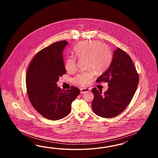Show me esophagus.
<instances>
[{
    "instance_id": "1",
    "label": "esophagus",
    "mask_w": 158,
    "mask_h": 158,
    "mask_svg": "<svg viewBox=\"0 0 158 158\" xmlns=\"http://www.w3.org/2000/svg\"><path fill=\"white\" fill-rule=\"evenodd\" d=\"M90 91L89 89H86V88H83V89H81V93H85L86 92Z\"/></svg>"
}]
</instances>
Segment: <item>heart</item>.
Wrapping results in <instances>:
<instances>
[{"instance_id": "obj_1", "label": "heart", "mask_w": 158, "mask_h": 158, "mask_svg": "<svg viewBox=\"0 0 158 158\" xmlns=\"http://www.w3.org/2000/svg\"><path fill=\"white\" fill-rule=\"evenodd\" d=\"M73 53L78 59H86V72L77 74L73 79L74 84L85 87L91 83L94 72L101 73L109 67L112 55L104 44L98 41L89 40L79 43L73 48ZM65 68L70 73L77 71V60L74 57H68L65 62Z\"/></svg>"}]
</instances>
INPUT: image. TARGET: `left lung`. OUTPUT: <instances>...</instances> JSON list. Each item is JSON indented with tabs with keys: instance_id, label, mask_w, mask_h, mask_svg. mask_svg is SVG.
Instances as JSON below:
<instances>
[{
	"instance_id": "obj_1",
	"label": "left lung",
	"mask_w": 158,
	"mask_h": 158,
	"mask_svg": "<svg viewBox=\"0 0 158 158\" xmlns=\"http://www.w3.org/2000/svg\"><path fill=\"white\" fill-rule=\"evenodd\" d=\"M139 81V74L131 58L123 50L116 48L110 66L96 81L107 82V91L101 94L102 90L92 89L94 96L91 102L93 112L104 118L119 115L130 103Z\"/></svg>"
}]
</instances>
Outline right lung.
Here are the masks:
<instances>
[{
	"label": "right lung",
	"mask_w": 158,
	"mask_h": 158,
	"mask_svg": "<svg viewBox=\"0 0 158 158\" xmlns=\"http://www.w3.org/2000/svg\"><path fill=\"white\" fill-rule=\"evenodd\" d=\"M68 42L53 43L37 53L29 65L26 85L29 101L44 118L61 119L71 112V104L80 93L72 86L64 90L57 86L59 77L66 73L62 52Z\"/></svg>",
	"instance_id": "obj_1"
}]
</instances>
